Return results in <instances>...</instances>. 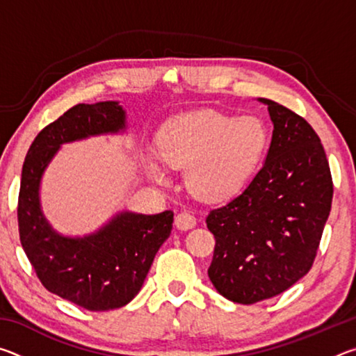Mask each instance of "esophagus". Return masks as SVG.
Returning a JSON list of instances; mask_svg holds the SVG:
<instances>
[{
  "mask_svg": "<svg viewBox=\"0 0 356 356\" xmlns=\"http://www.w3.org/2000/svg\"><path fill=\"white\" fill-rule=\"evenodd\" d=\"M174 222H176V227L180 229V231H188V229H193L196 226V218L190 213L182 212L176 216Z\"/></svg>",
  "mask_w": 356,
  "mask_h": 356,
  "instance_id": "esophagus-1",
  "label": "esophagus"
}]
</instances>
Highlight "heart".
<instances>
[{"label":"heart","instance_id":"obj_1","mask_svg":"<svg viewBox=\"0 0 356 356\" xmlns=\"http://www.w3.org/2000/svg\"><path fill=\"white\" fill-rule=\"evenodd\" d=\"M268 135L252 116L232 118L197 111L166 122L159 135V155L171 168H185V184L206 201H222L243 188L265 154ZM147 170L156 180L166 172L155 159Z\"/></svg>","mask_w":356,"mask_h":356}]
</instances>
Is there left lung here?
Masks as SVG:
<instances>
[{
    "label": "left lung",
    "instance_id": "left-lung-1",
    "mask_svg": "<svg viewBox=\"0 0 356 356\" xmlns=\"http://www.w3.org/2000/svg\"><path fill=\"white\" fill-rule=\"evenodd\" d=\"M273 135L265 163L226 206L210 210L215 237L209 278L222 297L252 305L287 291L309 272L333 200L321 138L268 99Z\"/></svg>",
    "mask_w": 356,
    "mask_h": 356
}]
</instances>
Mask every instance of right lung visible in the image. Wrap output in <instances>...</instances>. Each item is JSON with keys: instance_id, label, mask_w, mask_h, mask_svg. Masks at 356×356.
Masks as SVG:
<instances>
[{"instance_id": "add662e5", "label": "right lung", "mask_w": 356, "mask_h": 356, "mask_svg": "<svg viewBox=\"0 0 356 356\" xmlns=\"http://www.w3.org/2000/svg\"><path fill=\"white\" fill-rule=\"evenodd\" d=\"M125 130L119 102L75 105L35 136L22 170L17 216L23 250L47 291L89 311L122 308L135 298L170 237L174 213L124 210L88 236H63L42 212L40 182L63 144Z\"/></svg>"}]
</instances>
